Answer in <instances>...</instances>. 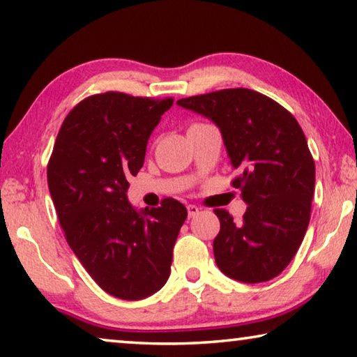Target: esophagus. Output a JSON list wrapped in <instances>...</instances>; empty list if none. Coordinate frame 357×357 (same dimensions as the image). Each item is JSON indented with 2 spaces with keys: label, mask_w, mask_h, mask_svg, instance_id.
Here are the masks:
<instances>
[{
  "label": "esophagus",
  "mask_w": 357,
  "mask_h": 357,
  "mask_svg": "<svg viewBox=\"0 0 357 357\" xmlns=\"http://www.w3.org/2000/svg\"><path fill=\"white\" fill-rule=\"evenodd\" d=\"M187 213H189V217H195L200 213V208L195 206V204H189V206H187Z\"/></svg>",
  "instance_id": "esophagus-1"
}]
</instances>
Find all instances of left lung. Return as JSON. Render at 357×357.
Wrapping results in <instances>:
<instances>
[{
	"label": "left lung",
	"mask_w": 357,
	"mask_h": 357,
	"mask_svg": "<svg viewBox=\"0 0 357 357\" xmlns=\"http://www.w3.org/2000/svg\"><path fill=\"white\" fill-rule=\"evenodd\" d=\"M176 104L209 118L220 129L233 187L247 203L243 220L215 209L220 231L215 263L229 279L268 282L291 261L310 220L315 162L296 118L253 89L234 88L192 96Z\"/></svg>",
	"instance_id": "left-lung-1"
}]
</instances>
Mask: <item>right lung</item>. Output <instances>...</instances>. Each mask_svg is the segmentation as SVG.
<instances>
[{"instance_id":"right-lung-1","label":"right lung","mask_w":357,"mask_h":357,"mask_svg":"<svg viewBox=\"0 0 357 357\" xmlns=\"http://www.w3.org/2000/svg\"><path fill=\"white\" fill-rule=\"evenodd\" d=\"M173 99L105 93L72 108L47 167L66 241L94 282L114 298L138 301L165 285L187 217L183 203L137 211L128 178L143 167L149 135Z\"/></svg>"}]
</instances>
